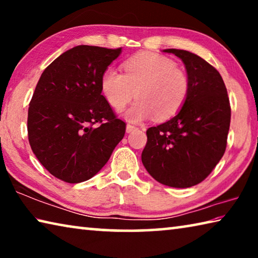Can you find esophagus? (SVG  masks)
Here are the masks:
<instances>
[{
  "instance_id": "1",
  "label": "esophagus",
  "mask_w": 258,
  "mask_h": 258,
  "mask_svg": "<svg viewBox=\"0 0 258 258\" xmlns=\"http://www.w3.org/2000/svg\"><path fill=\"white\" fill-rule=\"evenodd\" d=\"M138 127H135L134 125H132V124H127L126 125V132L127 133H131L132 132V131H134V130H137Z\"/></svg>"
}]
</instances>
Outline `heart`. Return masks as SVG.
I'll use <instances>...</instances> for the list:
<instances>
[{"instance_id":"heart-1","label":"heart","mask_w":258,"mask_h":258,"mask_svg":"<svg viewBox=\"0 0 258 258\" xmlns=\"http://www.w3.org/2000/svg\"><path fill=\"white\" fill-rule=\"evenodd\" d=\"M123 72L109 67L100 81L102 95L116 111H121L137 97L125 112V118L141 121L155 116L167 120L176 115L189 95V78L168 58L155 53L134 55L123 63Z\"/></svg>"}]
</instances>
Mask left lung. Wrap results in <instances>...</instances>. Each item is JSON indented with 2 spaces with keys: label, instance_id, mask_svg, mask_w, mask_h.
I'll return each mask as SVG.
<instances>
[{
  "label": "left lung",
  "instance_id": "8db88e82",
  "mask_svg": "<svg viewBox=\"0 0 258 258\" xmlns=\"http://www.w3.org/2000/svg\"><path fill=\"white\" fill-rule=\"evenodd\" d=\"M184 63L189 95L181 110L164 124L148 128L142 164L156 181L172 187L203 182L223 157L231 108L222 76L189 51L166 49Z\"/></svg>",
  "mask_w": 258,
  "mask_h": 258
}]
</instances>
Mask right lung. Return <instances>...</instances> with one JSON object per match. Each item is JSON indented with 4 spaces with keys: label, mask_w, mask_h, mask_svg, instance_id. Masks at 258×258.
I'll list each match as a JSON object with an SVG mask.
<instances>
[{
    "label": "right lung",
    "mask_w": 258,
    "mask_h": 258,
    "mask_svg": "<svg viewBox=\"0 0 258 258\" xmlns=\"http://www.w3.org/2000/svg\"><path fill=\"white\" fill-rule=\"evenodd\" d=\"M119 49L78 45L45 68L28 108V140L52 175L67 183L93 177L124 138L118 119L101 94L103 72Z\"/></svg>",
    "instance_id": "add662e5"
}]
</instances>
